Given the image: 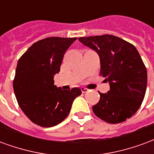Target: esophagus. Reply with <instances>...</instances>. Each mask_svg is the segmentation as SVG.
Returning a JSON list of instances; mask_svg holds the SVG:
<instances>
[{
	"label": "esophagus",
	"instance_id": "esophagus-1",
	"mask_svg": "<svg viewBox=\"0 0 154 154\" xmlns=\"http://www.w3.org/2000/svg\"><path fill=\"white\" fill-rule=\"evenodd\" d=\"M81 91H82V93H84V94H85V93H87V92H88V89L87 88H85V87H82Z\"/></svg>",
	"mask_w": 154,
	"mask_h": 154
}]
</instances>
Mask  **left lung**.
Here are the masks:
<instances>
[{
  "label": "left lung",
  "instance_id": "8db88e82",
  "mask_svg": "<svg viewBox=\"0 0 154 154\" xmlns=\"http://www.w3.org/2000/svg\"><path fill=\"white\" fill-rule=\"evenodd\" d=\"M99 55L100 75L109 82L110 90L100 94L93 106L98 118L117 124L131 118L140 108L147 88V69L134 45L116 36L79 38Z\"/></svg>",
  "mask_w": 154,
  "mask_h": 154
}]
</instances>
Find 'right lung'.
<instances>
[{"label":"right lung","mask_w":154,"mask_h":154,"mask_svg":"<svg viewBox=\"0 0 154 154\" xmlns=\"http://www.w3.org/2000/svg\"><path fill=\"white\" fill-rule=\"evenodd\" d=\"M77 38L50 37L36 42L18 60L13 81L18 104L30 121L42 127L66 118L80 88L62 90L54 85L64 55Z\"/></svg>","instance_id":"add662e5"}]
</instances>
